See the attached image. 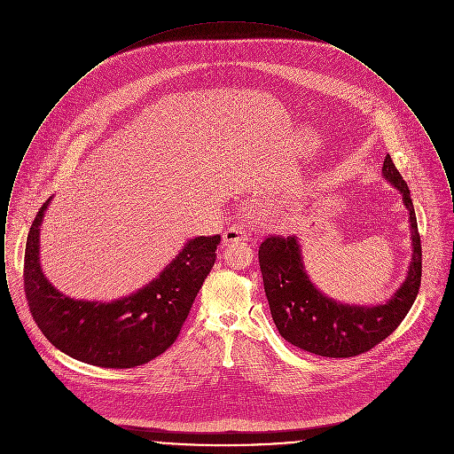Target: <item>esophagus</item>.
I'll use <instances>...</instances> for the list:
<instances>
[{
  "mask_svg": "<svg viewBox=\"0 0 454 454\" xmlns=\"http://www.w3.org/2000/svg\"><path fill=\"white\" fill-rule=\"evenodd\" d=\"M250 233L247 231V228L243 224H233L230 226L224 233H223V243L228 245V243H233V241H243V239H248Z\"/></svg>",
  "mask_w": 454,
  "mask_h": 454,
  "instance_id": "1",
  "label": "esophagus"
}]
</instances>
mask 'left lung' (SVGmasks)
<instances>
[{"mask_svg":"<svg viewBox=\"0 0 454 454\" xmlns=\"http://www.w3.org/2000/svg\"><path fill=\"white\" fill-rule=\"evenodd\" d=\"M381 175L402 195L409 211L411 239L407 276L387 301L356 304L326 296L311 281L296 237H269L260 245V270L272 320L289 344L325 357H352L387 339L411 311L422 278L417 217L407 182L389 154L385 156Z\"/></svg>","mask_w":454,"mask_h":454,"instance_id":"8db88e82","label":"left lung"}]
</instances>
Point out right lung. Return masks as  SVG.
Returning a JSON list of instances; mask_svg holds the SVG:
<instances>
[{"mask_svg": "<svg viewBox=\"0 0 454 454\" xmlns=\"http://www.w3.org/2000/svg\"><path fill=\"white\" fill-rule=\"evenodd\" d=\"M43 202L27 237L23 281L30 313L47 340L91 366H141L172 346L195 296L216 260L221 237L191 238L163 270L137 291L114 301L76 300L43 274Z\"/></svg>", "mask_w": 454, "mask_h": 454, "instance_id": "obj_1", "label": "right lung"}]
</instances>
